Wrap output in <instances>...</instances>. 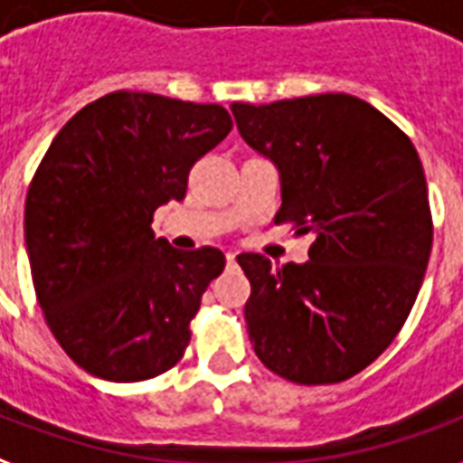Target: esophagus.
<instances>
[{
    "label": "esophagus",
    "mask_w": 463,
    "mask_h": 463,
    "mask_svg": "<svg viewBox=\"0 0 463 463\" xmlns=\"http://www.w3.org/2000/svg\"><path fill=\"white\" fill-rule=\"evenodd\" d=\"M236 264V256L234 254H227V266H234Z\"/></svg>",
    "instance_id": "34e87169"
}]
</instances>
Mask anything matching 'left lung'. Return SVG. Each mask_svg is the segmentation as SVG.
<instances>
[{
  "label": "left lung",
  "mask_w": 463,
  "mask_h": 463,
  "mask_svg": "<svg viewBox=\"0 0 463 463\" xmlns=\"http://www.w3.org/2000/svg\"><path fill=\"white\" fill-rule=\"evenodd\" d=\"M236 128L281 175L276 224L310 234L306 264L236 261L254 353L298 384L363 373L402 330L424 281L431 212L420 155L377 108L347 93L234 103Z\"/></svg>",
  "instance_id": "left-lung-1"
}]
</instances>
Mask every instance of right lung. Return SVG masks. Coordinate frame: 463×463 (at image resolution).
Returning <instances> with one entry per match:
<instances>
[{
  "instance_id": "obj_1",
  "label": "right lung",
  "mask_w": 463,
  "mask_h": 463,
  "mask_svg": "<svg viewBox=\"0 0 463 463\" xmlns=\"http://www.w3.org/2000/svg\"><path fill=\"white\" fill-rule=\"evenodd\" d=\"M229 130L217 103L116 90L53 137L29 184L24 236L43 318L86 373L140 383L184 355L227 259L155 239L153 214L184 199L192 165Z\"/></svg>"
}]
</instances>
